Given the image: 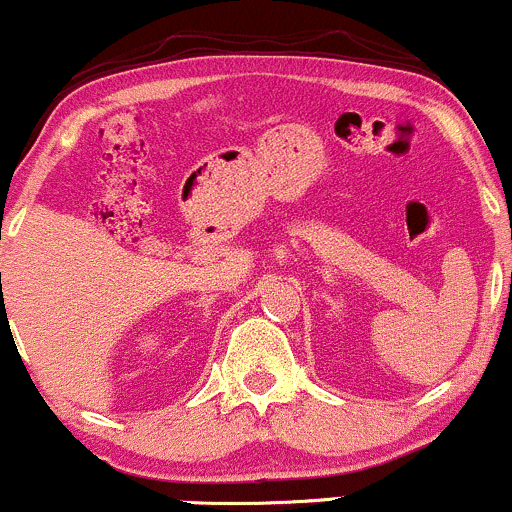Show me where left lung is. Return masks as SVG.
Wrapping results in <instances>:
<instances>
[{
  "instance_id": "left-lung-1",
  "label": "left lung",
  "mask_w": 512,
  "mask_h": 512,
  "mask_svg": "<svg viewBox=\"0 0 512 512\" xmlns=\"http://www.w3.org/2000/svg\"><path fill=\"white\" fill-rule=\"evenodd\" d=\"M510 280H512V276H510Z\"/></svg>"
}]
</instances>
